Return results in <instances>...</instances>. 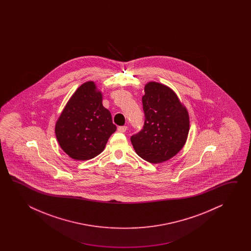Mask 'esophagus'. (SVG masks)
Wrapping results in <instances>:
<instances>
[{"label":"esophagus","mask_w":251,"mask_h":251,"mask_svg":"<svg viewBox=\"0 0 251 251\" xmlns=\"http://www.w3.org/2000/svg\"><path fill=\"white\" fill-rule=\"evenodd\" d=\"M126 129H127V126H118V132H120V133H125L126 131Z\"/></svg>","instance_id":"esophagus-1"}]
</instances>
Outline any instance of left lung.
Returning <instances> with one entry per match:
<instances>
[{
    "label": "left lung",
    "mask_w": 251,
    "mask_h": 251,
    "mask_svg": "<svg viewBox=\"0 0 251 251\" xmlns=\"http://www.w3.org/2000/svg\"><path fill=\"white\" fill-rule=\"evenodd\" d=\"M144 92V127L131 136V142L142 159L160 163L183 148L189 131V116L171 88L151 81Z\"/></svg>",
    "instance_id": "8db88e82"
}]
</instances>
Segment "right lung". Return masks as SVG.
I'll list each match as a JSON object with an SVG mask.
<instances>
[{"label":"right lung","instance_id":"right-lung-1","mask_svg":"<svg viewBox=\"0 0 251 251\" xmlns=\"http://www.w3.org/2000/svg\"><path fill=\"white\" fill-rule=\"evenodd\" d=\"M117 126L109 110L102 105V94L93 81L80 85L55 124V135L66 154L78 160L101 153Z\"/></svg>","mask_w":251,"mask_h":251}]
</instances>
